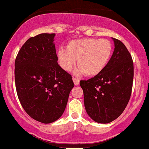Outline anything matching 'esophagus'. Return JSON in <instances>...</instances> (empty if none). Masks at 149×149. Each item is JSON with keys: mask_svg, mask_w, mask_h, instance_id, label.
Segmentation results:
<instances>
[{"mask_svg": "<svg viewBox=\"0 0 149 149\" xmlns=\"http://www.w3.org/2000/svg\"><path fill=\"white\" fill-rule=\"evenodd\" d=\"M72 81L74 82L75 86H78V85L79 84V80L78 79H76L74 78V77H72Z\"/></svg>", "mask_w": 149, "mask_h": 149, "instance_id": "obj_1", "label": "esophagus"}]
</instances>
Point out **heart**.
Listing matches in <instances>:
<instances>
[{"label":"heart","mask_w":149,"mask_h":149,"mask_svg":"<svg viewBox=\"0 0 149 149\" xmlns=\"http://www.w3.org/2000/svg\"><path fill=\"white\" fill-rule=\"evenodd\" d=\"M113 45L105 38H83L71 40L67 48L60 47L57 51V60L61 68L71 71L78 60L79 70L86 77H95L105 68L111 59Z\"/></svg>","instance_id":"heart-1"}]
</instances>
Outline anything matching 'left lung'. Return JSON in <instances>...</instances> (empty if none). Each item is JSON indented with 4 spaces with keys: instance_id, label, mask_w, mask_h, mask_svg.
Returning a JSON list of instances; mask_svg holds the SVG:
<instances>
[{
    "instance_id": "8db88e82",
    "label": "left lung",
    "mask_w": 149,
    "mask_h": 149,
    "mask_svg": "<svg viewBox=\"0 0 149 149\" xmlns=\"http://www.w3.org/2000/svg\"><path fill=\"white\" fill-rule=\"evenodd\" d=\"M114 51L99 74L79 82L84 94L86 111L94 121L108 123L127 107L133 82V61L123 42L113 38Z\"/></svg>"
}]
</instances>
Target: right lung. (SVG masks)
Masks as SVG:
<instances>
[{"mask_svg": "<svg viewBox=\"0 0 149 149\" xmlns=\"http://www.w3.org/2000/svg\"><path fill=\"white\" fill-rule=\"evenodd\" d=\"M54 36L42 33L29 38L15 61V84L21 105L43 123L62 116L74 86L71 75L57 63Z\"/></svg>", "mask_w": 149, "mask_h": 149, "instance_id": "1", "label": "right lung"}]
</instances>
